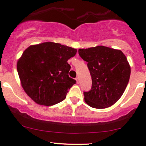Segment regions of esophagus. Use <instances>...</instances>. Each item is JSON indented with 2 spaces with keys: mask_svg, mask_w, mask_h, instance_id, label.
Here are the masks:
<instances>
[{
  "mask_svg": "<svg viewBox=\"0 0 146 146\" xmlns=\"http://www.w3.org/2000/svg\"><path fill=\"white\" fill-rule=\"evenodd\" d=\"M76 83L79 84V77H76Z\"/></svg>",
  "mask_w": 146,
  "mask_h": 146,
  "instance_id": "obj_1",
  "label": "esophagus"
}]
</instances>
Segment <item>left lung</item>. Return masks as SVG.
Here are the masks:
<instances>
[{"label":"left lung","mask_w":146,"mask_h":146,"mask_svg":"<svg viewBox=\"0 0 146 146\" xmlns=\"http://www.w3.org/2000/svg\"><path fill=\"white\" fill-rule=\"evenodd\" d=\"M92 79L91 90L84 92L89 106L103 109L112 106L122 96L129 81L131 68L124 54L119 50L103 46L79 49Z\"/></svg>","instance_id":"obj_1"}]
</instances>
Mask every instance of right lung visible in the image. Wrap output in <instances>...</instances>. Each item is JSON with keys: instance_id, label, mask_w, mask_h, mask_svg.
Listing matches in <instances>:
<instances>
[{"instance_id": "1", "label": "right lung", "mask_w": 146, "mask_h": 146, "mask_svg": "<svg viewBox=\"0 0 146 146\" xmlns=\"http://www.w3.org/2000/svg\"><path fill=\"white\" fill-rule=\"evenodd\" d=\"M76 49L53 42L27 48L17 64L22 88L35 103L50 106L62 101L76 80L70 78V58Z\"/></svg>"}]
</instances>
